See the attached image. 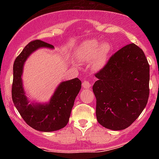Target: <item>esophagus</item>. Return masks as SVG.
I'll return each instance as SVG.
<instances>
[{"label":"esophagus","mask_w":159,"mask_h":159,"mask_svg":"<svg viewBox=\"0 0 159 159\" xmlns=\"http://www.w3.org/2000/svg\"><path fill=\"white\" fill-rule=\"evenodd\" d=\"M82 86L84 88V89H89L90 87H91V83L89 82V81H83V83H82Z\"/></svg>","instance_id":"34e87169"}]
</instances>
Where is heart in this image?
<instances>
[{
	"label": "heart",
	"instance_id": "heart-1",
	"mask_svg": "<svg viewBox=\"0 0 159 159\" xmlns=\"http://www.w3.org/2000/svg\"><path fill=\"white\" fill-rule=\"evenodd\" d=\"M111 51V46L108 43H100L96 40L84 42L80 48V54L85 60L91 61L94 58V65L96 68L104 66Z\"/></svg>",
	"mask_w": 159,
	"mask_h": 159
}]
</instances>
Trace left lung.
<instances>
[{
	"mask_svg": "<svg viewBox=\"0 0 159 159\" xmlns=\"http://www.w3.org/2000/svg\"><path fill=\"white\" fill-rule=\"evenodd\" d=\"M149 65L143 51L129 44L112 54L94 76L96 117L106 129L119 131L131 125L149 97Z\"/></svg>",
	"mask_w": 159,
	"mask_h": 159,
	"instance_id": "1",
	"label": "left lung"
}]
</instances>
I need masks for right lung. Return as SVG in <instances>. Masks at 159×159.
I'll use <instances>...</instances> for the list:
<instances>
[{
	"label": "right lung",
	"instance_id": "1",
	"mask_svg": "<svg viewBox=\"0 0 159 159\" xmlns=\"http://www.w3.org/2000/svg\"><path fill=\"white\" fill-rule=\"evenodd\" d=\"M41 47L53 48L54 46L41 40H34L28 43L16 57L13 66L11 95L16 108L28 125L38 131H54L63 129L68 124L75 98L81 88V81L76 78L62 82L48 104L28 105L22 87L23 65L29 54Z\"/></svg>",
	"mask_w": 159,
	"mask_h": 159
}]
</instances>
